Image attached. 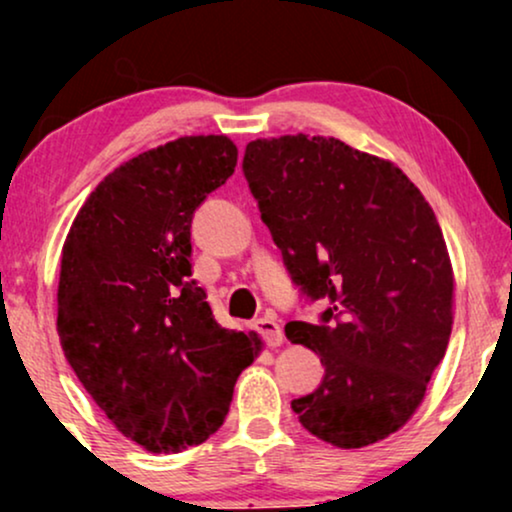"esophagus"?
I'll use <instances>...</instances> for the list:
<instances>
[{"instance_id": "obj_1", "label": "esophagus", "mask_w": 512, "mask_h": 512, "mask_svg": "<svg viewBox=\"0 0 512 512\" xmlns=\"http://www.w3.org/2000/svg\"><path fill=\"white\" fill-rule=\"evenodd\" d=\"M255 327L269 346H281V342H284V327L279 325V320H276L274 315L260 317V320L255 322Z\"/></svg>"}]
</instances>
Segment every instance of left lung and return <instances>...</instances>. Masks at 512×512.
Returning <instances> with one entry per match:
<instances>
[{
  "label": "left lung",
  "instance_id": "obj_1",
  "mask_svg": "<svg viewBox=\"0 0 512 512\" xmlns=\"http://www.w3.org/2000/svg\"><path fill=\"white\" fill-rule=\"evenodd\" d=\"M243 173L293 284L325 298L286 337L320 356L291 409L337 448L378 443L411 419L452 330V264L436 214L395 163L334 137L245 146Z\"/></svg>",
  "mask_w": 512,
  "mask_h": 512
}]
</instances>
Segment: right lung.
Segmentation results:
<instances>
[{"instance_id": "right-lung-1", "label": "right lung", "mask_w": 512, "mask_h": 512, "mask_svg": "<svg viewBox=\"0 0 512 512\" xmlns=\"http://www.w3.org/2000/svg\"><path fill=\"white\" fill-rule=\"evenodd\" d=\"M236 163L223 134L144 151L105 175L64 240V356L117 431L149 452L204 443L262 349L255 332L221 327L190 279L192 216Z\"/></svg>"}]
</instances>
